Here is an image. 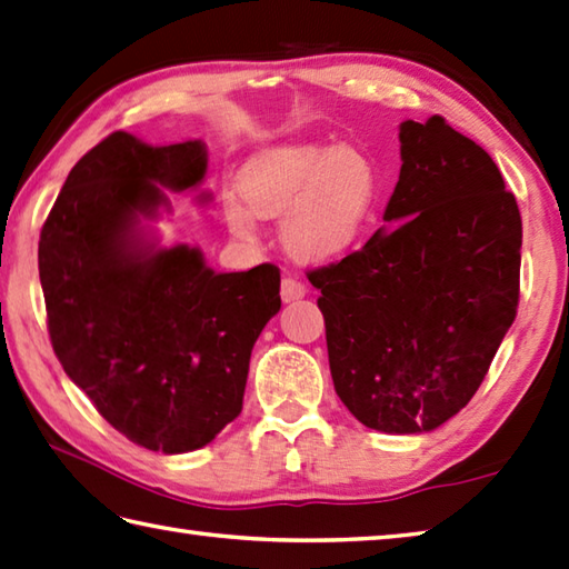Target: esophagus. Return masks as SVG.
Instances as JSON below:
<instances>
[{"label":"esophagus","instance_id":"1","mask_svg":"<svg viewBox=\"0 0 569 569\" xmlns=\"http://www.w3.org/2000/svg\"><path fill=\"white\" fill-rule=\"evenodd\" d=\"M306 296V286L298 281V278H293V276H283V281H281V298H283V303H291V300H298V298H303Z\"/></svg>","mask_w":569,"mask_h":569}]
</instances>
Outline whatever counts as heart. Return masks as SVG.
Masks as SVG:
<instances>
[{
	"mask_svg": "<svg viewBox=\"0 0 569 569\" xmlns=\"http://www.w3.org/2000/svg\"><path fill=\"white\" fill-rule=\"evenodd\" d=\"M239 199L224 214L237 237H251L256 217H283L288 251L303 261H326L358 239L377 199L372 162L352 148L286 142L263 148L243 164Z\"/></svg>",
	"mask_w": 569,
	"mask_h": 569,
	"instance_id": "obj_1",
	"label": "heart"
}]
</instances>
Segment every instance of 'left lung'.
<instances>
[{"label":"left lung","instance_id":"1","mask_svg":"<svg viewBox=\"0 0 569 569\" xmlns=\"http://www.w3.org/2000/svg\"><path fill=\"white\" fill-rule=\"evenodd\" d=\"M402 170L360 251L308 271L336 392L385 433H421L471 402L520 298L522 221L481 144L441 116L399 126Z\"/></svg>","mask_w":569,"mask_h":569}]
</instances>
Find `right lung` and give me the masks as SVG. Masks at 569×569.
Here are the masks:
<instances>
[{
  "label": "right lung",
  "mask_w": 569,
  "mask_h": 569,
  "mask_svg": "<svg viewBox=\"0 0 569 569\" xmlns=\"http://www.w3.org/2000/svg\"><path fill=\"white\" fill-rule=\"evenodd\" d=\"M204 174L202 140L152 148L118 130L73 164L39 239L56 358L110 427L162 453L202 449L241 415L253 342L281 310L273 263L214 273L142 224L170 209L164 189Z\"/></svg>",
  "instance_id": "add662e5"
}]
</instances>
